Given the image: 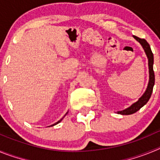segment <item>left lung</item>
<instances>
[{"label":"left lung","instance_id":"left-lung-1","mask_svg":"<svg viewBox=\"0 0 160 160\" xmlns=\"http://www.w3.org/2000/svg\"><path fill=\"white\" fill-rule=\"evenodd\" d=\"M135 40L138 42H139L142 49H144V52L146 53L147 57L148 59V69H149V82H148V87H147L145 92L143 93L142 96L138 98L136 102L133 103L132 105L130 106L128 108L124 109L122 111H117V113L122 115H128V114H132L134 113L137 112L138 110H140L145 104L150 99V98L152 96V91H153V87L155 85V73L153 70V64H154V56L152 53V49L150 47V45L148 43L145 39H141L136 36H133Z\"/></svg>","mask_w":160,"mask_h":160}]
</instances>
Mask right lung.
<instances>
[{
  "label": "right lung",
  "instance_id": "1",
  "mask_svg": "<svg viewBox=\"0 0 160 160\" xmlns=\"http://www.w3.org/2000/svg\"><path fill=\"white\" fill-rule=\"evenodd\" d=\"M67 113H68V112H67ZM67 113H66V114H65V115H64V117H65V116H66V114H67ZM64 117H63V118H64ZM63 118H61V119H60V120H59V121H58V122H55V123H54V124H53V125H51V127H53V126H54V125H56V124L59 123V122H61V121H62V119H63Z\"/></svg>",
  "mask_w": 160,
  "mask_h": 160
}]
</instances>
